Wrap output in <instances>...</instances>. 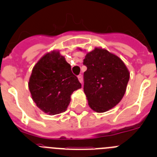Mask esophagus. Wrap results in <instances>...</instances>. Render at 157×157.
I'll use <instances>...</instances> for the list:
<instances>
[{
  "mask_svg": "<svg viewBox=\"0 0 157 157\" xmlns=\"http://www.w3.org/2000/svg\"><path fill=\"white\" fill-rule=\"evenodd\" d=\"M78 80H79V81L80 82V83H83V77H82V75L81 74H80V75H78Z\"/></svg>",
  "mask_w": 157,
  "mask_h": 157,
  "instance_id": "1",
  "label": "esophagus"
}]
</instances>
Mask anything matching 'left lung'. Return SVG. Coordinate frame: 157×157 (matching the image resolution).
Masks as SVG:
<instances>
[{
  "instance_id": "1",
  "label": "left lung",
  "mask_w": 157,
  "mask_h": 157,
  "mask_svg": "<svg viewBox=\"0 0 157 157\" xmlns=\"http://www.w3.org/2000/svg\"><path fill=\"white\" fill-rule=\"evenodd\" d=\"M83 65V90L89 105L97 112L113 108L126 91L130 74L125 64L107 50L96 48L86 54Z\"/></svg>"
}]
</instances>
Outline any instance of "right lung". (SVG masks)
I'll return each mask as SVG.
<instances>
[{"mask_svg": "<svg viewBox=\"0 0 157 157\" xmlns=\"http://www.w3.org/2000/svg\"><path fill=\"white\" fill-rule=\"evenodd\" d=\"M81 87L77 76L58 52L44 55L34 66L29 82L36 105L49 115L64 112L73 92Z\"/></svg>", "mask_w": 157, "mask_h": 157, "instance_id": "1", "label": "right lung"}]
</instances>
